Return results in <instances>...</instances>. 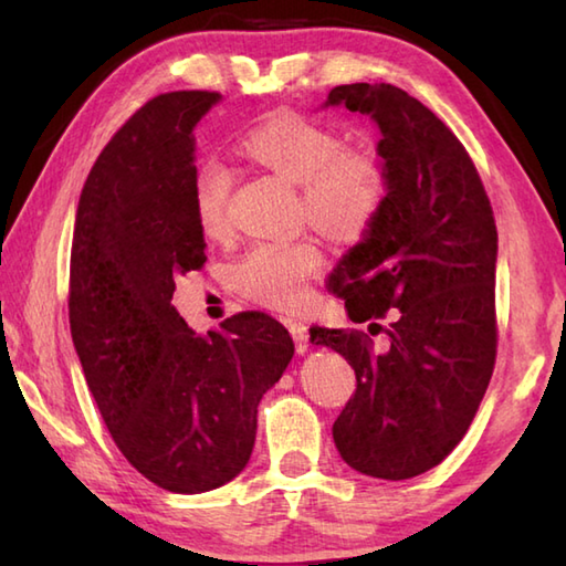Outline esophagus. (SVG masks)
<instances>
[{"label":"esophagus","instance_id":"esophagus-1","mask_svg":"<svg viewBox=\"0 0 566 566\" xmlns=\"http://www.w3.org/2000/svg\"><path fill=\"white\" fill-rule=\"evenodd\" d=\"M286 328H290V333H292L294 345H296V353L304 355L308 350V328L304 326V323H298V321H286Z\"/></svg>","mask_w":566,"mask_h":566}]
</instances>
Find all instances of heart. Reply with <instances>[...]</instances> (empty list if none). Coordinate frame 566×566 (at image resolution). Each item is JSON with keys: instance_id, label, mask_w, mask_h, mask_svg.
Returning a JSON list of instances; mask_svg holds the SVG:
<instances>
[{"instance_id": "heart-1", "label": "heart", "mask_w": 566, "mask_h": 566, "mask_svg": "<svg viewBox=\"0 0 566 566\" xmlns=\"http://www.w3.org/2000/svg\"><path fill=\"white\" fill-rule=\"evenodd\" d=\"M243 148L284 179L304 187L308 219L338 238H355L375 221L387 197V172L375 155L343 150L338 134L296 114H280L250 130ZM231 170L216 158L199 163L191 177V209L199 231H228ZM323 264L316 240H264L250 245L231 268L235 290L268 308L294 311L306 302L308 280Z\"/></svg>"}]
</instances>
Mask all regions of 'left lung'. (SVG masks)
Returning a JSON list of instances; mask_svg holds the SVG:
<instances>
[{
    "label": "left lung",
    "mask_w": 566,
    "mask_h": 566,
    "mask_svg": "<svg viewBox=\"0 0 566 566\" xmlns=\"http://www.w3.org/2000/svg\"><path fill=\"white\" fill-rule=\"evenodd\" d=\"M323 106L375 122L387 172L381 209L333 270L331 290L350 321L389 311L394 323L381 353L357 331L311 328V343L340 353L357 377L333 423L340 457L401 482L454 450L494 371V211L462 143L411 94L384 82L340 84Z\"/></svg>",
    "instance_id": "obj_1"
}]
</instances>
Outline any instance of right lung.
<instances>
[{
    "label": "right lung",
    "instance_id": "1",
    "mask_svg": "<svg viewBox=\"0 0 566 566\" xmlns=\"http://www.w3.org/2000/svg\"><path fill=\"white\" fill-rule=\"evenodd\" d=\"M219 92L150 99L106 143L82 187L70 252V331L116 448L172 494H203L243 472L258 403L294 357L292 335L248 311L207 335L172 306L199 270L191 209L195 128Z\"/></svg>",
    "mask_w": 566,
    "mask_h": 566
}]
</instances>
